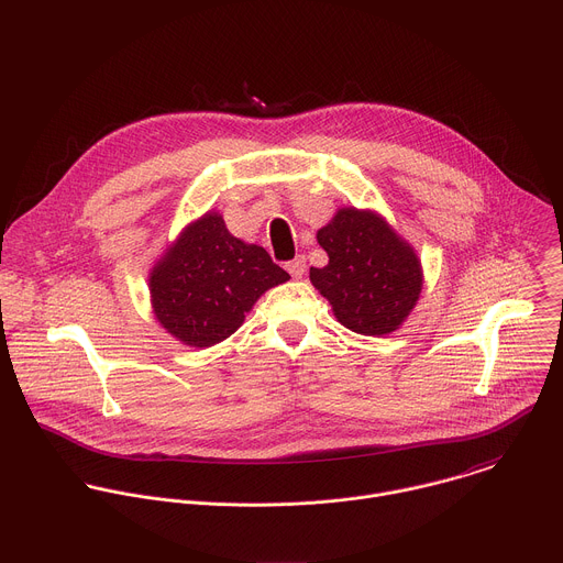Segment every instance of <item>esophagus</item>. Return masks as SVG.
Returning <instances> with one entry per match:
<instances>
[{"mask_svg": "<svg viewBox=\"0 0 563 563\" xmlns=\"http://www.w3.org/2000/svg\"><path fill=\"white\" fill-rule=\"evenodd\" d=\"M305 269H307V261H305V256H296L294 261H289L287 263V272L291 274V278H302V274H305Z\"/></svg>", "mask_w": 563, "mask_h": 563, "instance_id": "1", "label": "esophagus"}]
</instances>
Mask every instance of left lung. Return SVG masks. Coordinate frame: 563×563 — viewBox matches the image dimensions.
<instances>
[{
	"instance_id": "left-lung-1",
	"label": "left lung",
	"mask_w": 563,
	"mask_h": 563,
	"mask_svg": "<svg viewBox=\"0 0 563 563\" xmlns=\"http://www.w3.org/2000/svg\"><path fill=\"white\" fill-rule=\"evenodd\" d=\"M330 256L309 280L332 305L341 325L383 336L406 323L423 289V267L408 240L372 209L341 207L316 233Z\"/></svg>"
}]
</instances>
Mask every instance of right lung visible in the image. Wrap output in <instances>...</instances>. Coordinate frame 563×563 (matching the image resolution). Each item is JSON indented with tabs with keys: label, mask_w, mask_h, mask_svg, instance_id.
Listing matches in <instances>:
<instances>
[{
	"label": "right lung",
	"mask_w": 563,
	"mask_h": 563,
	"mask_svg": "<svg viewBox=\"0 0 563 563\" xmlns=\"http://www.w3.org/2000/svg\"><path fill=\"white\" fill-rule=\"evenodd\" d=\"M289 280L269 254L229 233L218 211L189 222L148 274L153 316L189 347L229 339L256 300Z\"/></svg>",
	"instance_id": "obj_1"
}]
</instances>
